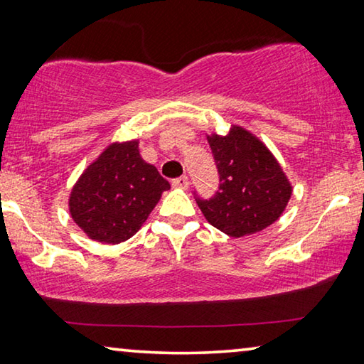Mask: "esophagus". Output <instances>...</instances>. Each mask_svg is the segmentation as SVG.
<instances>
[{
  "label": "esophagus",
  "instance_id": "34e87169",
  "mask_svg": "<svg viewBox=\"0 0 364 364\" xmlns=\"http://www.w3.org/2000/svg\"><path fill=\"white\" fill-rule=\"evenodd\" d=\"M171 186L176 188V189H188V186H189V180H188V176H180V178H176V180L171 181Z\"/></svg>",
  "mask_w": 364,
  "mask_h": 364
}]
</instances>
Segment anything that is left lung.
Segmentation results:
<instances>
[{"mask_svg": "<svg viewBox=\"0 0 364 364\" xmlns=\"http://www.w3.org/2000/svg\"><path fill=\"white\" fill-rule=\"evenodd\" d=\"M220 175L217 194L196 202L208 223L231 237L255 234L273 225L292 196V186L271 151L239 125L230 133L207 134Z\"/></svg>", "mask_w": 364, "mask_h": 364, "instance_id": "obj_1", "label": "left lung"}]
</instances>
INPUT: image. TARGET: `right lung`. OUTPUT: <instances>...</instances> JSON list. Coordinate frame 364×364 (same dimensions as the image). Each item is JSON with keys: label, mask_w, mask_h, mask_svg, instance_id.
<instances>
[{"label": "right lung", "mask_w": 364, "mask_h": 364, "mask_svg": "<svg viewBox=\"0 0 364 364\" xmlns=\"http://www.w3.org/2000/svg\"><path fill=\"white\" fill-rule=\"evenodd\" d=\"M138 146V139L109 144L73 184L70 217L93 241L120 244L134 236L170 189Z\"/></svg>", "instance_id": "add662e5"}]
</instances>
